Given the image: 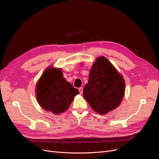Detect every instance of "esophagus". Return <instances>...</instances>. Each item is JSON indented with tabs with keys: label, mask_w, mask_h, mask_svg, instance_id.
I'll list each match as a JSON object with an SVG mask.
<instances>
[{
	"label": "esophagus",
	"mask_w": 159,
	"mask_h": 159,
	"mask_svg": "<svg viewBox=\"0 0 159 159\" xmlns=\"http://www.w3.org/2000/svg\"><path fill=\"white\" fill-rule=\"evenodd\" d=\"M79 92H80V94H82V93H83V87H80V88H79Z\"/></svg>",
	"instance_id": "esophagus-1"
}]
</instances>
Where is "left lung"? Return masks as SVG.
<instances>
[{
  "instance_id": "obj_1",
  "label": "left lung",
  "mask_w": 159,
  "mask_h": 159,
  "mask_svg": "<svg viewBox=\"0 0 159 159\" xmlns=\"http://www.w3.org/2000/svg\"><path fill=\"white\" fill-rule=\"evenodd\" d=\"M125 92V82L122 76L106 57H98L83 89L84 98L92 109L98 114L107 113L119 107Z\"/></svg>"
}]
</instances>
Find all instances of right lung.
Instances as JSON below:
<instances>
[{"label":"right lung","instance_id":"obj_1","mask_svg":"<svg viewBox=\"0 0 159 159\" xmlns=\"http://www.w3.org/2000/svg\"><path fill=\"white\" fill-rule=\"evenodd\" d=\"M61 69L48 67L36 86V98L44 110L60 115L68 109L79 90L67 82Z\"/></svg>","mask_w":159,"mask_h":159}]
</instances>
